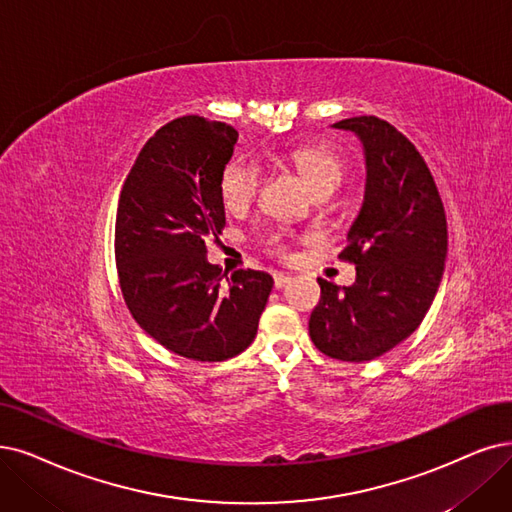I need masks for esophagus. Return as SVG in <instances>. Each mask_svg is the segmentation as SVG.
Segmentation results:
<instances>
[{"instance_id": "34e87169", "label": "esophagus", "mask_w": 512, "mask_h": 512, "mask_svg": "<svg viewBox=\"0 0 512 512\" xmlns=\"http://www.w3.org/2000/svg\"><path fill=\"white\" fill-rule=\"evenodd\" d=\"M273 281H275V288L281 290V288H285V285L292 283V277L285 275V273H275V275H273Z\"/></svg>"}]
</instances>
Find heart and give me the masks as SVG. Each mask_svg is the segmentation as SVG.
Listing matches in <instances>:
<instances>
[{
    "label": "heart",
    "mask_w": 512,
    "mask_h": 512,
    "mask_svg": "<svg viewBox=\"0 0 512 512\" xmlns=\"http://www.w3.org/2000/svg\"><path fill=\"white\" fill-rule=\"evenodd\" d=\"M292 166L298 170V174L309 182V187L321 195L332 193L340 187L344 178V163L342 159L325 147L304 145L294 147L285 153ZM260 187V170L256 163L248 159H233L227 163L222 176H220V199L222 206L229 212H239L248 208L252 199L256 197ZM275 250L281 252L283 245L279 243V237H273Z\"/></svg>",
    "instance_id": "1"
}]
</instances>
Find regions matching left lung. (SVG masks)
Listing matches in <instances>:
<instances>
[{
    "label": "left lung",
    "instance_id": "8db88e82",
    "mask_svg": "<svg viewBox=\"0 0 512 512\" xmlns=\"http://www.w3.org/2000/svg\"><path fill=\"white\" fill-rule=\"evenodd\" d=\"M359 136L365 195L338 254L353 262L355 283L317 279L319 304L309 319L317 349L340 361H372L418 330L445 269V210L426 161L395 126L374 115L334 124Z\"/></svg>",
    "mask_w": 512,
    "mask_h": 512
}]
</instances>
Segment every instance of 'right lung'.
<instances>
[{
	"label": "right lung",
	"mask_w": 512,
	"mask_h": 512,
	"mask_svg": "<svg viewBox=\"0 0 512 512\" xmlns=\"http://www.w3.org/2000/svg\"><path fill=\"white\" fill-rule=\"evenodd\" d=\"M237 130L199 115L159 128L121 187L115 262L136 323L168 351L193 361L243 353L258 332L273 277L235 271L222 281L206 243L224 229L220 176Z\"/></svg>",
	"instance_id": "obj_1"
}]
</instances>
